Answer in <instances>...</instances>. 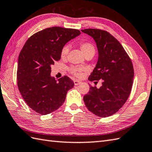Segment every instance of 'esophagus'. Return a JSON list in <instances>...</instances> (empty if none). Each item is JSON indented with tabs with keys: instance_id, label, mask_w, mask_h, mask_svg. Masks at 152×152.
<instances>
[{
	"instance_id": "esophagus-1",
	"label": "esophagus",
	"mask_w": 152,
	"mask_h": 152,
	"mask_svg": "<svg viewBox=\"0 0 152 152\" xmlns=\"http://www.w3.org/2000/svg\"><path fill=\"white\" fill-rule=\"evenodd\" d=\"M74 82H75V86H77V85H80V83H82V82H80V81L77 80L74 81Z\"/></svg>"
}]
</instances>
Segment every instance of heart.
<instances>
[{
	"label": "heart",
	"mask_w": 152,
	"mask_h": 152,
	"mask_svg": "<svg viewBox=\"0 0 152 152\" xmlns=\"http://www.w3.org/2000/svg\"><path fill=\"white\" fill-rule=\"evenodd\" d=\"M80 47L81 50H82V52L83 53V54L85 56H86L87 54H89V53L91 52H95V48L94 47V46L90 43H87V42H82L81 43L80 45ZM69 50V47L68 45L65 46L63 48L61 54L62 57H64L66 54ZM69 71L72 74V75H75L76 77H81L82 75V72L83 71V69L82 68L78 67V66H71L69 69Z\"/></svg>",
	"instance_id": "1"
}]
</instances>
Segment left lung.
Masks as SVG:
<instances>
[{
  "label": "left lung",
  "instance_id": "obj_1",
  "mask_svg": "<svg viewBox=\"0 0 152 152\" xmlns=\"http://www.w3.org/2000/svg\"><path fill=\"white\" fill-rule=\"evenodd\" d=\"M96 42L98 59L91 82L102 81L100 88L90 86L83 96L86 107L95 115L107 117L124 105L131 93L134 70L131 59L119 41L111 34L99 29L82 30Z\"/></svg>",
  "mask_w": 152,
  "mask_h": 152
}]
</instances>
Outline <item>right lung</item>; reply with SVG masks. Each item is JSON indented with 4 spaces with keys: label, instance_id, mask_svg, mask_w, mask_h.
Here are the masks:
<instances>
[{
    "label": "right lung",
    "instance_id": "add662e5",
    "mask_svg": "<svg viewBox=\"0 0 152 152\" xmlns=\"http://www.w3.org/2000/svg\"><path fill=\"white\" fill-rule=\"evenodd\" d=\"M80 31L59 26L44 29L31 36L18 59L17 86L23 99L41 115L54 111L64 103L68 91L75 86L64 76L58 81L50 76L51 65L61 58L65 45Z\"/></svg>",
    "mask_w": 152,
    "mask_h": 152
}]
</instances>
